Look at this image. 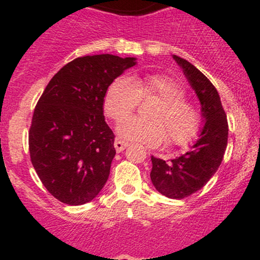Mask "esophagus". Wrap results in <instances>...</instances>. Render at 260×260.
Masks as SVG:
<instances>
[{
    "label": "esophagus",
    "instance_id": "esophagus-1",
    "mask_svg": "<svg viewBox=\"0 0 260 260\" xmlns=\"http://www.w3.org/2000/svg\"><path fill=\"white\" fill-rule=\"evenodd\" d=\"M127 146H128V143L124 142V141H122V140L114 141V147H115V151L117 152H122Z\"/></svg>",
    "mask_w": 260,
    "mask_h": 260
}]
</instances>
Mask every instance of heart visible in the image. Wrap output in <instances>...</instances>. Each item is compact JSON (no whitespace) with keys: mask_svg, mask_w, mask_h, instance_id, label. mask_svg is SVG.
Here are the masks:
<instances>
[{"mask_svg":"<svg viewBox=\"0 0 260 260\" xmlns=\"http://www.w3.org/2000/svg\"><path fill=\"white\" fill-rule=\"evenodd\" d=\"M186 91L177 80L164 74L119 77L107 88L104 112L113 120H120L137 108L141 99L156 98L159 103L150 110L149 120L127 117L118 124L120 137L154 147L169 141L183 146L193 140L200 129V109L185 99Z\"/></svg>","mask_w":260,"mask_h":260,"instance_id":"obj_1","label":"heart"}]
</instances>
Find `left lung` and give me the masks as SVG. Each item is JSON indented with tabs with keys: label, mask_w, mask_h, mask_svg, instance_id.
Segmentation results:
<instances>
[{
	"label": "left lung",
	"mask_w": 260,
	"mask_h": 260,
	"mask_svg": "<svg viewBox=\"0 0 260 260\" xmlns=\"http://www.w3.org/2000/svg\"><path fill=\"white\" fill-rule=\"evenodd\" d=\"M201 104L204 127L196 143L186 153L170 161L152 156L151 181L170 199H185L208 183L219 169L228 145V119L219 93L191 62L174 55Z\"/></svg>",
	"instance_id": "1"
}]
</instances>
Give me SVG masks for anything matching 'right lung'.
<instances>
[{"mask_svg": "<svg viewBox=\"0 0 260 260\" xmlns=\"http://www.w3.org/2000/svg\"><path fill=\"white\" fill-rule=\"evenodd\" d=\"M136 57L88 55L68 62L39 99L28 131L32 166L46 190L68 205H83L103 188L115 156L106 123L107 88Z\"/></svg>", "mask_w": 260, "mask_h": 260, "instance_id": "add662e5", "label": "right lung"}]
</instances>
